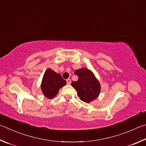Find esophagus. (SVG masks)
Instances as JSON below:
<instances>
[{
  "label": "esophagus",
  "instance_id": "34e87169",
  "mask_svg": "<svg viewBox=\"0 0 146 146\" xmlns=\"http://www.w3.org/2000/svg\"><path fill=\"white\" fill-rule=\"evenodd\" d=\"M66 83H67L68 85H70V84L71 83V80H70V79H67V80H66Z\"/></svg>",
  "mask_w": 146,
  "mask_h": 146
}]
</instances>
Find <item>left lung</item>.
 I'll return each mask as SVG.
<instances>
[{
    "instance_id": "obj_1",
    "label": "left lung",
    "mask_w": 146,
    "mask_h": 146,
    "mask_svg": "<svg viewBox=\"0 0 146 146\" xmlns=\"http://www.w3.org/2000/svg\"><path fill=\"white\" fill-rule=\"evenodd\" d=\"M74 74L78 76V80L72 82L71 85L77 91L81 100L88 103L98 98L101 85L92 72L82 68L75 70Z\"/></svg>"
}]
</instances>
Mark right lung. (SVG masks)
I'll list each match as a JSON object with an SVG mask.
<instances>
[{
  "label": "right lung",
  "mask_w": 146,
  "mask_h": 146,
  "mask_svg": "<svg viewBox=\"0 0 146 146\" xmlns=\"http://www.w3.org/2000/svg\"><path fill=\"white\" fill-rule=\"evenodd\" d=\"M66 81L60 74L48 68L45 72L41 84V89L46 98L51 99L58 94L59 90L65 86Z\"/></svg>",
  "instance_id": "right-lung-1"
}]
</instances>
